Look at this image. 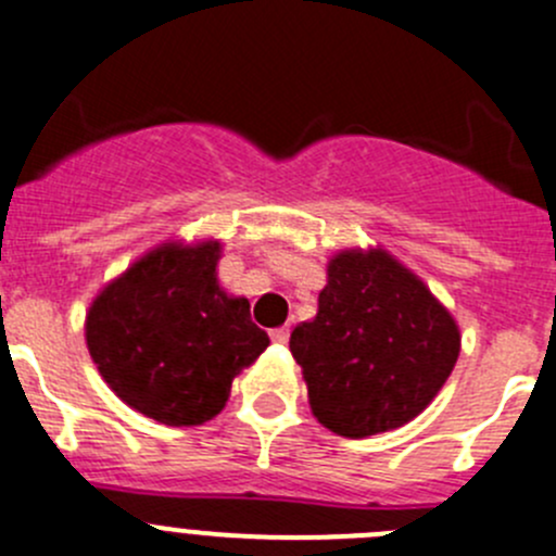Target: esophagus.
Here are the masks:
<instances>
[{"label":"esophagus","instance_id":"1","mask_svg":"<svg viewBox=\"0 0 556 556\" xmlns=\"http://www.w3.org/2000/svg\"><path fill=\"white\" fill-rule=\"evenodd\" d=\"M268 337H271V342H277V344H285L290 339V328L288 326H282V328H274L271 333H268Z\"/></svg>","mask_w":556,"mask_h":556}]
</instances>
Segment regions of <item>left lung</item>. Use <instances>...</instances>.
Returning a JSON list of instances; mask_svg holds the SVG:
<instances>
[{"label": "left lung", "mask_w": 556, "mask_h": 556, "mask_svg": "<svg viewBox=\"0 0 556 556\" xmlns=\"http://www.w3.org/2000/svg\"><path fill=\"white\" fill-rule=\"evenodd\" d=\"M317 421L361 440L413 421L459 358L451 312L388 252H339L317 317L290 333Z\"/></svg>", "instance_id": "left-lung-1"}]
</instances>
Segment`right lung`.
<instances>
[{
    "instance_id": "add662e5",
    "label": "right lung",
    "mask_w": 556,
    "mask_h": 556,
    "mask_svg": "<svg viewBox=\"0 0 556 556\" xmlns=\"http://www.w3.org/2000/svg\"><path fill=\"white\" fill-rule=\"evenodd\" d=\"M217 241L165 244L113 279L86 315V344L122 402L168 427H198L268 348L250 301L217 282Z\"/></svg>"
}]
</instances>
